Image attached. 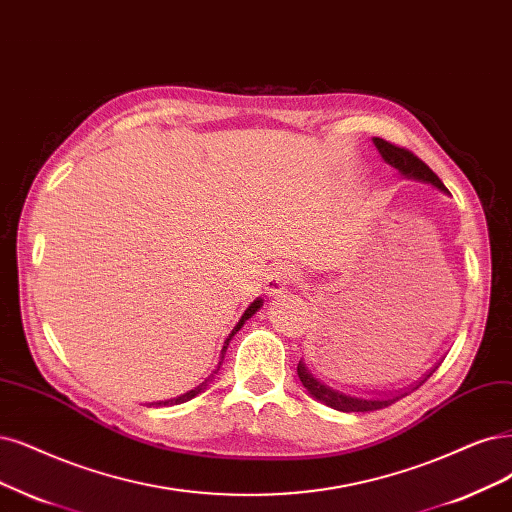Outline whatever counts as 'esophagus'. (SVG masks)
Masks as SVG:
<instances>
[{"mask_svg": "<svg viewBox=\"0 0 512 512\" xmlns=\"http://www.w3.org/2000/svg\"><path fill=\"white\" fill-rule=\"evenodd\" d=\"M295 280H297V274H295L293 268H289V266H276V268H272L268 272V276H266V280H263V282H266L268 295H282V293L289 291V287L293 285Z\"/></svg>", "mask_w": 512, "mask_h": 512, "instance_id": "34e87169", "label": "esophagus"}]
</instances>
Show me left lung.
I'll list each match as a JSON object with an SVG mask.
<instances>
[{
    "mask_svg": "<svg viewBox=\"0 0 512 512\" xmlns=\"http://www.w3.org/2000/svg\"><path fill=\"white\" fill-rule=\"evenodd\" d=\"M373 143H375L377 151H380V154H382L384 162H388L390 166H394L403 177L432 183L434 187L441 189V192H447V187L443 185V181H441L437 175H434L432 170H430L418 156L411 154L409 149L399 147V145H394V143H388V141H384V139H380V137H375ZM434 369H437V367H434ZM434 369H432L428 375H424L418 384L411 386L409 392H413L415 388H420V386L428 380V377L434 373ZM297 375H299V382L304 384V388L314 396L316 401L325 403L327 407H333V409H337V411H346V413H350V411H375V409H384V407L392 405L394 401H399V399H403V396H407V392H399V394H392V396H377V399H358V396L344 394V392H339V390H333L331 386H327V384H323V382H318L316 377L310 373V369L306 367L304 361H299V365H297Z\"/></svg>",
    "mask_w": 512,
    "mask_h": 512,
    "instance_id": "left-lung-1",
    "label": "left lung"
}]
</instances>
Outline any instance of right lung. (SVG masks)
I'll return each mask as SVG.
<instances>
[{"mask_svg": "<svg viewBox=\"0 0 512 512\" xmlns=\"http://www.w3.org/2000/svg\"><path fill=\"white\" fill-rule=\"evenodd\" d=\"M261 306H263V299H261V297H257V299L253 301V304L244 310L242 318L238 320V325L232 329V333L227 335V339H225L223 350H221V356H219V365H217V369H215L211 375H208L206 380H204L200 386H196L194 390H189V392H185V394L177 396V399H168V401H160V403H149V405H156V407H162V405H164V407H166V405H179V403H185V401H189V399H194V396H198L202 390H206V386L215 380V373L219 371V367H221V363H223V356H225V350H227V346H230V339H232V337H234V335H236V333L242 329V325L246 323V320H249V318H251V316H253V314H255L259 308H261Z\"/></svg>", "mask_w": 512, "mask_h": 512, "instance_id": "1", "label": "right lung"}]
</instances>
